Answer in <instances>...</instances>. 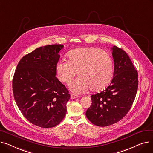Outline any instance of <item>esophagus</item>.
Wrapping results in <instances>:
<instances>
[{
    "label": "esophagus",
    "mask_w": 153,
    "mask_h": 153,
    "mask_svg": "<svg viewBox=\"0 0 153 153\" xmlns=\"http://www.w3.org/2000/svg\"><path fill=\"white\" fill-rule=\"evenodd\" d=\"M79 97V95H76V94H72L71 95V99H76V98H78Z\"/></svg>",
    "instance_id": "obj_1"
}]
</instances>
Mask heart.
<instances>
[{
	"label": "heart",
	"mask_w": 153,
	"mask_h": 153,
	"mask_svg": "<svg viewBox=\"0 0 153 153\" xmlns=\"http://www.w3.org/2000/svg\"><path fill=\"white\" fill-rule=\"evenodd\" d=\"M68 61H60L56 66V74L62 83L69 84L77 72L80 77L70 85L76 92L91 89L93 92L105 89L114 76V62L107 51L99 48L86 47L71 50Z\"/></svg>",
	"instance_id": "b5f03b06"
}]
</instances>
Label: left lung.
<instances>
[{
	"label": "left lung",
	"mask_w": 153,
	"mask_h": 153,
	"mask_svg": "<svg viewBox=\"0 0 153 153\" xmlns=\"http://www.w3.org/2000/svg\"><path fill=\"white\" fill-rule=\"evenodd\" d=\"M114 61L113 79L105 90L91 95L85 115L96 126H107L120 121L129 111L138 87V71L126 52L111 48Z\"/></svg>",
	"instance_id": "obj_1"
}]
</instances>
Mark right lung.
Here are the masks:
<instances>
[{"mask_svg":"<svg viewBox=\"0 0 153 153\" xmlns=\"http://www.w3.org/2000/svg\"><path fill=\"white\" fill-rule=\"evenodd\" d=\"M62 45L36 48L20 59L12 80L13 97L22 115L38 126L58 125L66 116L70 94L56 77Z\"/></svg>","mask_w":153,"mask_h":153,"instance_id":"add662e5","label":"right lung"}]
</instances>
